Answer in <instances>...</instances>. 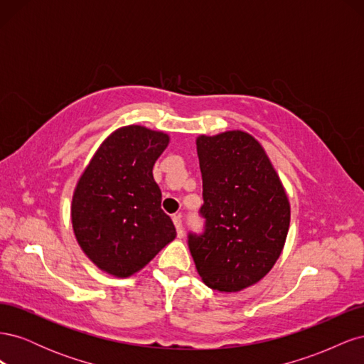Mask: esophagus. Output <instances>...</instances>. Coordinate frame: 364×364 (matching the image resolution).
<instances>
[{"label": "esophagus", "mask_w": 364, "mask_h": 364, "mask_svg": "<svg viewBox=\"0 0 364 364\" xmlns=\"http://www.w3.org/2000/svg\"><path fill=\"white\" fill-rule=\"evenodd\" d=\"M173 223L176 226V232H178V238L183 237V226H182V217L181 214L173 215Z\"/></svg>", "instance_id": "1"}]
</instances>
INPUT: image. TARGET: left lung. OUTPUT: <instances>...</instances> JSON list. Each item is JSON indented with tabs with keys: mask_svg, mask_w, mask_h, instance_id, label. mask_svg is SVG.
<instances>
[{
	"mask_svg": "<svg viewBox=\"0 0 364 364\" xmlns=\"http://www.w3.org/2000/svg\"><path fill=\"white\" fill-rule=\"evenodd\" d=\"M203 182L202 234H188L196 269L209 289L240 291L279 258L290 203L279 176L252 135L229 130L196 141Z\"/></svg>",
	"mask_w": 364,
	"mask_h": 364,
	"instance_id": "left-lung-1",
	"label": "left lung"
}]
</instances>
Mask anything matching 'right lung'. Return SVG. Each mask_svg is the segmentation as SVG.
Wrapping results in <instances>:
<instances>
[{"mask_svg":"<svg viewBox=\"0 0 364 364\" xmlns=\"http://www.w3.org/2000/svg\"><path fill=\"white\" fill-rule=\"evenodd\" d=\"M168 141L164 132L121 127L103 141L77 182L75 238L98 269L117 278L139 272L176 237L153 179V165Z\"/></svg>","mask_w":364,"mask_h":364,"instance_id":"right-lung-1","label":"right lung"}]
</instances>
